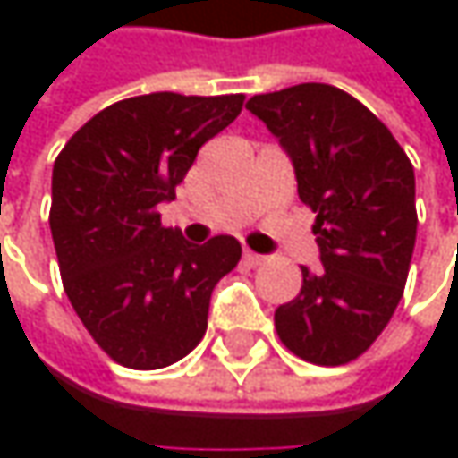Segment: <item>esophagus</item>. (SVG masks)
I'll return each instance as SVG.
<instances>
[{
    "mask_svg": "<svg viewBox=\"0 0 458 458\" xmlns=\"http://www.w3.org/2000/svg\"><path fill=\"white\" fill-rule=\"evenodd\" d=\"M243 259H246V265H251V267H259V265L267 262V257H262V254H257V251H251V249H243Z\"/></svg>",
    "mask_w": 458,
    "mask_h": 458,
    "instance_id": "obj_1",
    "label": "esophagus"
}]
</instances>
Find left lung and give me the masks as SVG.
Here are the masks:
<instances>
[{
	"label": "left lung",
	"instance_id": "8db88e82",
	"mask_svg": "<svg viewBox=\"0 0 458 458\" xmlns=\"http://www.w3.org/2000/svg\"><path fill=\"white\" fill-rule=\"evenodd\" d=\"M246 108L289 153L323 262L302 267L276 331L297 358L344 366L377 342L403 297L416 241L411 161L360 100L331 84L254 95Z\"/></svg>",
	"mask_w": 458,
	"mask_h": 458
}]
</instances>
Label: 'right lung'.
<instances>
[{
  "instance_id": "right-lung-1",
  "label": "right lung",
  "mask_w": 458,
  "mask_h": 458,
  "mask_svg": "<svg viewBox=\"0 0 458 458\" xmlns=\"http://www.w3.org/2000/svg\"><path fill=\"white\" fill-rule=\"evenodd\" d=\"M241 108L243 95L127 98L95 114L55 158L49 230L63 289L119 366L153 371L185 358L207 331L217 281L241 259L233 235L193 246L156 209Z\"/></svg>"
}]
</instances>
